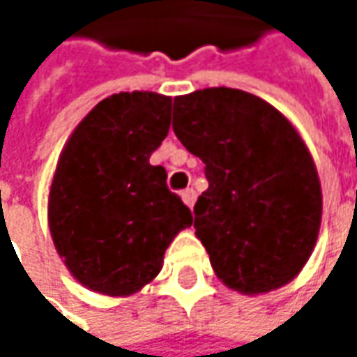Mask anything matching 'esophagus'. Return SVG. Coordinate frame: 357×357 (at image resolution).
<instances>
[{
	"label": "esophagus",
	"instance_id": "obj_1",
	"mask_svg": "<svg viewBox=\"0 0 357 357\" xmlns=\"http://www.w3.org/2000/svg\"><path fill=\"white\" fill-rule=\"evenodd\" d=\"M182 201L192 209V205H195V201H197V192H195L192 188H186V190L182 192Z\"/></svg>",
	"mask_w": 357,
	"mask_h": 357
}]
</instances>
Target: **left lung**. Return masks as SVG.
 Wrapping results in <instances>:
<instances>
[{
  "label": "left lung",
  "instance_id": "obj_1",
  "mask_svg": "<svg viewBox=\"0 0 357 357\" xmlns=\"http://www.w3.org/2000/svg\"><path fill=\"white\" fill-rule=\"evenodd\" d=\"M173 131L205 162L195 235L218 279L241 294L292 282L321 224V184L294 124L252 93L218 86L175 97Z\"/></svg>",
  "mask_w": 357,
  "mask_h": 357
}]
</instances>
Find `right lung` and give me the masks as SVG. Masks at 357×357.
I'll return each instance as SVG.
<instances>
[{
    "mask_svg": "<svg viewBox=\"0 0 357 357\" xmlns=\"http://www.w3.org/2000/svg\"><path fill=\"white\" fill-rule=\"evenodd\" d=\"M171 124V97L133 91L99 101L69 135L48 195V226L73 279L131 296L160 273L190 209L150 165Z\"/></svg>",
    "mask_w": 357,
    "mask_h": 357,
    "instance_id": "right-lung-1",
    "label": "right lung"
}]
</instances>
